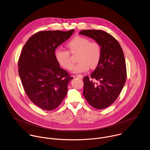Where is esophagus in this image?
Returning <instances> with one entry per match:
<instances>
[{
  "label": "esophagus",
  "mask_w": 150,
  "mask_h": 150,
  "mask_svg": "<svg viewBox=\"0 0 150 150\" xmlns=\"http://www.w3.org/2000/svg\"><path fill=\"white\" fill-rule=\"evenodd\" d=\"M76 76H77L78 78H79V79H82L83 78V75L81 74H78L77 75H76Z\"/></svg>",
  "instance_id": "34e87169"
}]
</instances>
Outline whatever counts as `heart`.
Segmentation results:
<instances>
[{
  "label": "heart",
  "instance_id": "heart-1",
  "mask_svg": "<svg viewBox=\"0 0 150 150\" xmlns=\"http://www.w3.org/2000/svg\"><path fill=\"white\" fill-rule=\"evenodd\" d=\"M69 50L58 48L55 52V58L59 64L66 69L72 68L73 62L71 59V54H77L78 63L73 68L74 73H80L91 69L96 68L101 59L102 47L97 41H91L86 37L77 35L69 40L67 44Z\"/></svg>",
  "mask_w": 150,
  "mask_h": 150
}]
</instances>
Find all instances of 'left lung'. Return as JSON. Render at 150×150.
Wrapping results in <instances>:
<instances>
[{
	"label": "left lung",
	"mask_w": 150,
	"mask_h": 150,
	"mask_svg": "<svg viewBox=\"0 0 150 150\" xmlns=\"http://www.w3.org/2000/svg\"><path fill=\"white\" fill-rule=\"evenodd\" d=\"M94 39L102 47L100 61L91 74L83 78V95L89 104L97 109L113 103L119 96L127 76L123 50L117 40L100 30H84L79 33Z\"/></svg>",
	"instance_id": "obj_1"
}]
</instances>
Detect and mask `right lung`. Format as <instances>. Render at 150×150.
Segmentation results:
<instances>
[{
	"mask_svg": "<svg viewBox=\"0 0 150 150\" xmlns=\"http://www.w3.org/2000/svg\"><path fill=\"white\" fill-rule=\"evenodd\" d=\"M74 31H38L21 51L18 67L24 90L30 100L43 110L56 109L67 94L68 83L73 77L59 67L55 50Z\"/></svg>",
	"mask_w": 150,
	"mask_h": 150,
	"instance_id": "obj_1",
	"label": "right lung"
}]
</instances>
